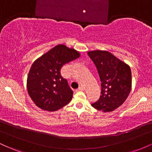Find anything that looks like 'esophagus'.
Segmentation results:
<instances>
[{"label": "esophagus", "mask_w": 152, "mask_h": 152, "mask_svg": "<svg viewBox=\"0 0 152 152\" xmlns=\"http://www.w3.org/2000/svg\"><path fill=\"white\" fill-rule=\"evenodd\" d=\"M84 90V87L83 86H80L76 89V91H81Z\"/></svg>", "instance_id": "1"}]
</instances>
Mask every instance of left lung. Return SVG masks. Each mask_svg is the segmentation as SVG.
Segmentation results:
<instances>
[{
  "mask_svg": "<svg viewBox=\"0 0 152 152\" xmlns=\"http://www.w3.org/2000/svg\"><path fill=\"white\" fill-rule=\"evenodd\" d=\"M88 55L95 64L102 82V95L91 106L103 112L114 111L123 104L132 89L129 66L106 50H92Z\"/></svg>",
  "mask_w": 152,
  "mask_h": 152,
  "instance_id": "left-lung-1",
  "label": "left lung"
}]
</instances>
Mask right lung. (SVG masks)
Segmentation results:
<instances>
[{
	"label": "right lung",
	"mask_w": 152,
	"mask_h": 152,
	"mask_svg": "<svg viewBox=\"0 0 152 152\" xmlns=\"http://www.w3.org/2000/svg\"><path fill=\"white\" fill-rule=\"evenodd\" d=\"M79 56L77 50L60 44L35 61L27 78V89L38 107L55 111L71 102L73 91L62 77L61 69Z\"/></svg>",
	"instance_id": "obj_1"
}]
</instances>
